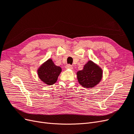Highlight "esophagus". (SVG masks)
Masks as SVG:
<instances>
[{"label": "esophagus", "mask_w": 134, "mask_h": 134, "mask_svg": "<svg viewBox=\"0 0 134 134\" xmlns=\"http://www.w3.org/2000/svg\"><path fill=\"white\" fill-rule=\"evenodd\" d=\"M65 68L66 69H70V70H72L73 69V67H72L70 65H67L65 66Z\"/></svg>", "instance_id": "obj_1"}]
</instances>
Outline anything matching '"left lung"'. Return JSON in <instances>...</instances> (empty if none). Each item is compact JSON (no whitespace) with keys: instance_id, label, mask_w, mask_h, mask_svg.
Listing matches in <instances>:
<instances>
[{"instance_id":"1","label":"left lung","mask_w":134,"mask_h":134,"mask_svg":"<svg viewBox=\"0 0 134 134\" xmlns=\"http://www.w3.org/2000/svg\"><path fill=\"white\" fill-rule=\"evenodd\" d=\"M79 83L84 88H93L102 80L103 70L99 65L92 60L84 65L82 70L76 72Z\"/></svg>"}]
</instances>
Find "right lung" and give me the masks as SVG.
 I'll use <instances>...</instances> for the list:
<instances>
[{"instance_id":"1","label":"right lung","mask_w":134,"mask_h":134,"mask_svg":"<svg viewBox=\"0 0 134 134\" xmlns=\"http://www.w3.org/2000/svg\"><path fill=\"white\" fill-rule=\"evenodd\" d=\"M62 69L56 65L51 59H48L37 69V74L41 81L47 85L55 84Z\"/></svg>"}]
</instances>
